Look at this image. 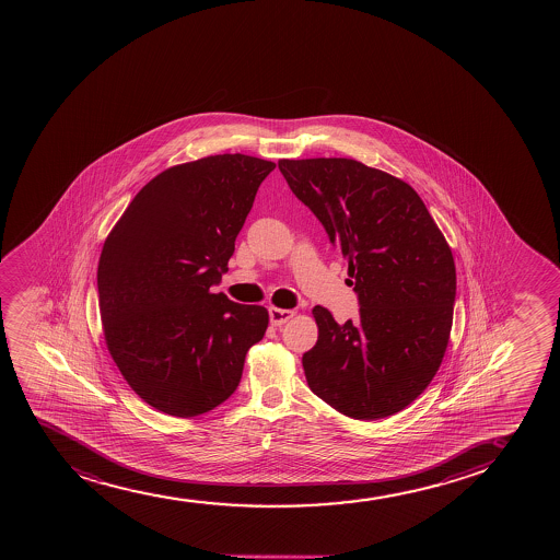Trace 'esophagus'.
<instances>
[{
  "label": "esophagus",
  "mask_w": 560,
  "mask_h": 560,
  "mask_svg": "<svg viewBox=\"0 0 560 560\" xmlns=\"http://www.w3.org/2000/svg\"><path fill=\"white\" fill-rule=\"evenodd\" d=\"M293 315H295V312H293V310H283L277 308V306H270V325H275V327H280V325H283V323L290 322Z\"/></svg>",
  "instance_id": "34e87169"
}]
</instances>
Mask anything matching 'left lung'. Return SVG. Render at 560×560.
Listing matches in <instances>:
<instances>
[{"instance_id":"8db88e82","label":"left lung","mask_w":560,"mask_h":560,"mask_svg":"<svg viewBox=\"0 0 560 560\" xmlns=\"http://www.w3.org/2000/svg\"><path fill=\"white\" fill-rule=\"evenodd\" d=\"M291 190L348 259L360 319L312 310L319 336L303 354L310 390L354 420L406 409L435 377L451 340L456 265L406 180L353 159L278 161Z\"/></svg>"}]
</instances>
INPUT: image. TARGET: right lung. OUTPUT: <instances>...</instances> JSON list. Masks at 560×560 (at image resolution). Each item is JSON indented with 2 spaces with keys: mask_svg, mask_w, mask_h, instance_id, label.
<instances>
[{
  "mask_svg": "<svg viewBox=\"0 0 560 560\" xmlns=\"http://www.w3.org/2000/svg\"><path fill=\"white\" fill-rule=\"evenodd\" d=\"M275 162L214 154L167 167L104 241L98 310L125 381L172 417L209 412L238 386L269 312L212 293Z\"/></svg>",
  "mask_w": 560,
  "mask_h": 560,
  "instance_id": "obj_1",
  "label": "right lung"
}]
</instances>
